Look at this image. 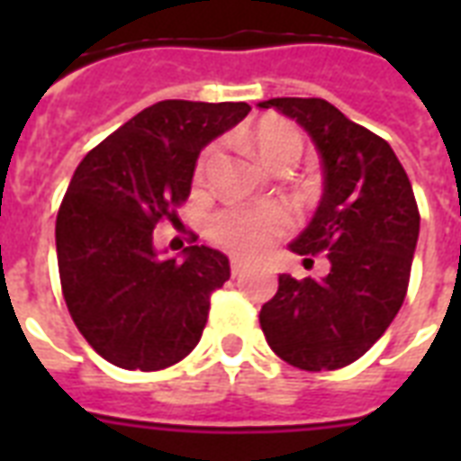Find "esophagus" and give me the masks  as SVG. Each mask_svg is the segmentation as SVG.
Segmentation results:
<instances>
[{
	"instance_id": "34e87169",
	"label": "esophagus",
	"mask_w": 461,
	"mask_h": 461,
	"mask_svg": "<svg viewBox=\"0 0 461 461\" xmlns=\"http://www.w3.org/2000/svg\"><path fill=\"white\" fill-rule=\"evenodd\" d=\"M244 270H246V263H244V260L231 258V275H234V277H239V275L244 273Z\"/></svg>"
}]
</instances>
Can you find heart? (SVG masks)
Here are the masks:
<instances>
[{
	"instance_id": "b5f03b06",
	"label": "heart",
	"mask_w": 461,
	"mask_h": 461,
	"mask_svg": "<svg viewBox=\"0 0 461 461\" xmlns=\"http://www.w3.org/2000/svg\"><path fill=\"white\" fill-rule=\"evenodd\" d=\"M249 146L258 155L260 162L275 169L282 162H296L302 153V133L285 119L263 117L249 131ZM215 148L210 146L201 158L198 172L205 169ZM292 212L282 203L266 205H231L220 210L210 220V234L217 244L237 256H258L273 244L275 239L292 230Z\"/></svg>"
}]
</instances>
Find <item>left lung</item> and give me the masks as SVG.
Returning a JSON list of instances; mask_svg holds the SVG:
<instances>
[{
  "mask_svg": "<svg viewBox=\"0 0 461 461\" xmlns=\"http://www.w3.org/2000/svg\"><path fill=\"white\" fill-rule=\"evenodd\" d=\"M258 107L294 119L321 155V203L289 249L330 260L321 280L280 275L260 328L282 361L335 371L378 342L407 296L421 222L414 191L390 143L328 100L273 97Z\"/></svg>",
  "mask_w": 461,
  "mask_h": 461,
  "instance_id": "8db88e82",
  "label": "left lung"
}]
</instances>
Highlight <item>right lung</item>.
Listing matches in <instances>:
<instances>
[{
	"label": "right lung",
	"instance_id": "right-lung-1",
	"mask_svg": "<svg viewBox=\"0 0 461 461\" xmlns=\"http://www.w3.org/2000/svg\"><path fill=\"white\" fill-rule=\"evenodd\" d=\"M249 112L246 103L162 100L76 167L57 215L61 292L76 328L110 364L159 371L201 339L230 258L208 246L165 258L153 230L176 220L203 148Z\"/></svg>",
	"mask_w": 461,
	"mask_h": 461
}]
</instances>
